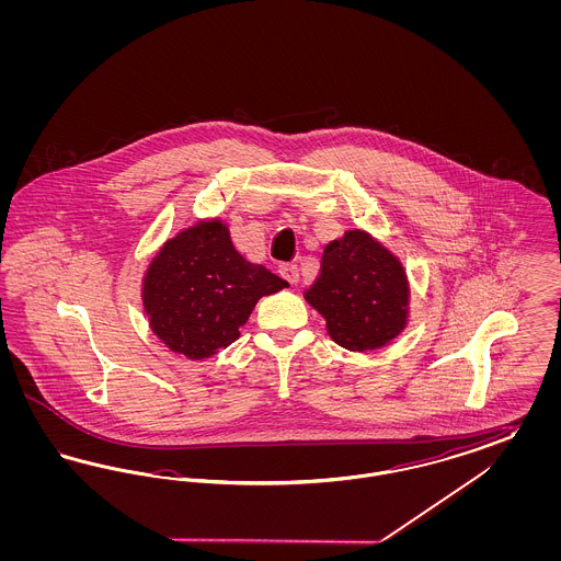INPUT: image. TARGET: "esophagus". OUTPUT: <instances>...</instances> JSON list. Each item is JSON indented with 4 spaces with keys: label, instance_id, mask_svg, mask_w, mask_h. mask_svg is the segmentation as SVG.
I'll use <instances>...</instances> for the list:
<instances>
[{
    "label": "esophagus",
    "instance_id": "34e87169",
    "mask_svg": "<svg viewBox=\"0 0 561 561\" xmlns=\"http://www.w3.org/2000/svg\"><path fill=\"white\" fill-rule=\"evenodd\" d=\"M279 275L288 282V284H298V279H300V273H298V267L296 265H282L279 267Z\"/></svg>",
    "mask_w": 561,
    "mask_h": 561
}]
</instances>
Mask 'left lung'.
<instances>
[{
	"label": "left lung",
	"instance_id": "left-lung-1",
	"mask_svg": "<svg viewBox=\"0 0 561 561\" xmlns=\"http://www.w3.org/2000/svg\"><path fill=\"white\" fill-rule=\"evenodd\" d=\"M305 296L336 345L366 351L400 334L410 294L398 259L368 233L348 231L325 245L320 277Z\"/></svg>",
	"mask_w": 561,
	"mask_h": 561
}]
</instances>
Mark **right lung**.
I'll return each instance as SVG.
<instances>
[{"label": "right lung", "mask_w": 561, "mask_h": 561, "mask_svg": "<svg viewBox=\"0 0 561 561\" xmlns=\"http://www.w3.org/2000/svg\"><path fill=\"white\" fill-rule=\"evenodd\" d=\"M286 286L263 265L248 263L222 222L208 220L163 243L147 271L142 300L168 347L204 359L240 339L261 296Z\"/></svg>", "instance_id": "obj_1"}]
</instances>
